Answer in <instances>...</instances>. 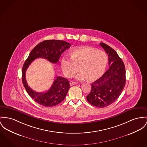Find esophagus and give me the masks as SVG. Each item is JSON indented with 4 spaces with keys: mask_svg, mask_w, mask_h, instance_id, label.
Segmentation results:
<instances>
[{
    "mask_svg": "<svg viewBox=\"0 0 147 147\" xmlns=\"http://www.w3.org/2000/svg\"><path fill=\"white\" fill-rule=\"evenodd\" d=\"M78 84V82H74V81H71V82H69V85H70V86H72V85H76V84Z\"/></svg>",
    "mask_w": 147,
    "mask_h": 147,
    "instance_id": "1",
    "label": "esophagus"
}]
</instances>
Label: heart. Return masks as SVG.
<instances>
[{"instance_id": "heart-1", "label": "heart", "mask_w": 147, "mask_h": 147, "mask_svg": "<svg viewBox=\"0 0 147 147\" xmlns=\"http://www.w3.org/2000/svg\"><path fill=\"white\" fill-rule=\"evenodd\" d=\"M70 59L66 57L62 59L61 66L63 74L67 78L76 76L79 80L86 78L88 81H94L104 73L108 65V57L102 51L88 46L73 50L69 54Z\"/></svg>"}]
</instances>
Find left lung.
Instances as JSON below:
<instances>
[{"label": "left lung", "mask_w": 147, "mask_h": 147, "mask_svg": "<svg viewBox=\"0 0 147 147\" xmlns=\"http://www.w3.org/2000/svg\"><path fill=\"white\" fill-rule=\"evenodd\" d=\"M100 45L108 54L109 69L92 83L91 90L86 96L88 102L98 108H105L115 102L125 85V69L117 52L104 43Z\"/></svg>", "instance_id": "1"}]
</instances>
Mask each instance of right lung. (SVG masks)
I'll return each mask as SVG.
<instances>
[{"mask_svg":"<svg viewBox=\"0 0 147 147\" xmlns=\"http://www.w3.org/2000/svg\"><path fill=\"white\" fill-rule=\"evenodd\" d=\"M65 41L50 39L38 44L31 51L22 68V82L27 92L36 102L46 107L56 106L61 103L66 97L69 88V82L67 79L57 76L51 88L46 92H37L28 86L26 80V72L30 64L37 58H43L56 63L62 53L71 47Z\"/></svg>","mask_w":147,"mask_h":147,"instance_id":"obj_1","label":"right lung"}]
</instances>
